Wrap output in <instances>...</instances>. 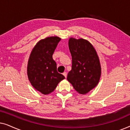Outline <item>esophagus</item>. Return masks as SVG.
I'll return each mask as SVG.
<instances>
[{
    "label": "esophagus",
    "mask_w": 130,
    "mask_h": 130,
    "mask_svg": "<svg viewBox=\"0 0 130 130\" xmlns=\"http://www.w3.org/2000/svg\"><path fill=\"white\" fill-rule=\"evenodd\" d=\"M63 74L64 75V76L66 78V77H67V73L66 72H64L63 73Z\"/></svg>",
    "instance_id": "obj_1"
}]
</instances>
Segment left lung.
Here are the masks:
<instances>
[{
    "mask_svg": "<svg viewBox=\"0 0 130 130\" xmlns=\"http://www.w3.org/2000/svg\"><path fill=\"white\" fill-rule=\"evenodd\" d=\"M69 47L72 66L67 79L78 93L86 94L96 86L101 77V65L96 51L88 41L82 38H70Z\"/></svg>",
    "mask_w": 130,
    "mask_h": 130,
    "instance_id": "obj_1",
    "label": "left lung"
}]
</instances>
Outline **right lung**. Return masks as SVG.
<instances>
[{"label": "right lung", "instance_id": "obj_1", "mask_svg": "<svg viewBox=\"0 0 130 130\" xmlns=\"http://www.w3.org/2000/svg\"><path fill=\"white\" fill-rule=\"evenodd\" d=\"M61 38L47 37L36 44L30 54L27 73L31 85L41 93L47 95L54 90L58 83L64 79L57 70L53 54Z\"/></svg>", "mask_w": 130, "mask_h": 130}]
</instances>
